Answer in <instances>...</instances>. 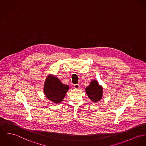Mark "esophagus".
Returning <instances> with one entry per match:
<instances>
[{
  "mask_svg": "<svg viewBox=\"0 0 146 146\" xmlns=\"http://www.w3.org/2000/svg\"><path fill=\"white\" fill-rule=\"evenodd\" d=\"M74 88L76 90H78L79 88H80V86H79V84H76L74 85Z\"/></svg>",
  "mask_w": 146,
  "mask_h": 146,
  "instance_id": "esophagus-1",
  "label": "esophagus"
}]
</instances>
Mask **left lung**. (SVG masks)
<instances>
[{
  "label": "left lung",
  "instance_id": "1",
  "mask_svg": "<svg viewBox=\"0 0 146 146\" xmlns=\"http://www.w3.org/2000/svg\"><path fill=\"white\" fill-rule=\"evenodd\" d=\"M103 89V87L99 84L97 80L93 79L90 82V85L86 88V93L92 101L98 102L102 98Z\"/></svg>",
  "mask_w": 146,
  "mask_h": 146
}]
</instances>
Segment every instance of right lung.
<instances>
[{"label": "right lung", "instance_id": "right-lung-1", "mask_svg": "<svg viewBox=\"0 0 146 146\" xmlns=\"http://www.w3.org/2000/svg\"><path fill=\"white\" fill-rule=\"evenodd\" d=\"M69 89V86L63 84L53 74H48L45 78L43 92L46 98L54 103L62 102Z\"/></svg>", "mask_w": 146, "mask_h": 146}]
</instances>
